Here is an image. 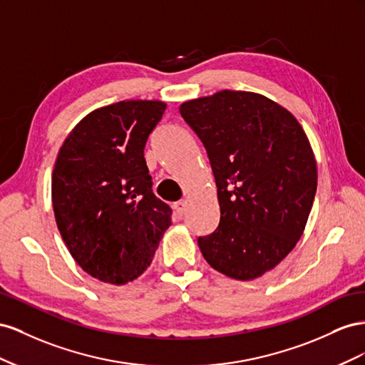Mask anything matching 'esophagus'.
Returning <instances> with one entry per match:
<instances>
[{
	"mask_svg": "<svg viewBox=\"0 0 365 365\" xmlns=\"http://www.w3.org/2000/svg\"><path fill=\"white\" fill-rule=\"evenodd\" d=\"M173 207H174L177 214H179V215H183V212H185V210H186V202H185V200L175 202V203L173 205Z\"/></svg>",
	"mask_w": 365,
	"mask_h": 365,
	"instance_id": "obj_1",
	"label": "esophagus"
}]
</instances>
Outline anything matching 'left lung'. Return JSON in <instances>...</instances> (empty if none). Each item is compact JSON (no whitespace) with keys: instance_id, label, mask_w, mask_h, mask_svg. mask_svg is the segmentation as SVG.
<instances>
[{"instance_id":"left-lung-1","label":"left lung","mask_w":365,"mask_h":365,"mask_svg":"<svg viewBox=\"0 0 365 365\" xmlns=\"http://www.w3.org/2000/svg\"><path fill=\"white\" fill-rule=\"evenodd\" d=\"M180 114L210 159L220 223L199 247L215 270L254 279L303 235L317 192L309 139L286 108L251 91L223 90L183 102Z\"/></svg>"}]
</instances>
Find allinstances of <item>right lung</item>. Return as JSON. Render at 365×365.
I'll return each mask as SVG.
<instances>
[{
  "mask_svg": "<svg viewBox=\"0 0 365 365\" xmlns=\"http://www.w3.org/2000/svg\"><path fill=\"white\" fill-rule=\"evenodd\" d=\"M160 101H122L82 119L51 175L56 225L71 257L103 283L125 284L150 266L173 210L154 195L143 148Z\"/></svg>",
  "mask_w": 365,
  "mask_h": 365,
  "instance_id": "1",
  "label": "right lung"
}]
</instances>
